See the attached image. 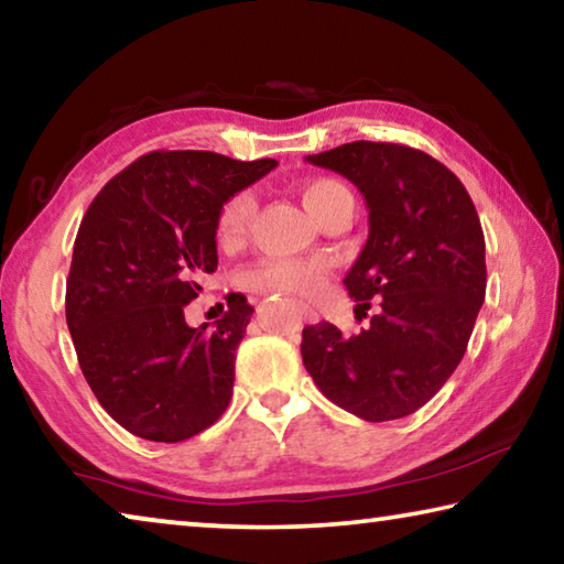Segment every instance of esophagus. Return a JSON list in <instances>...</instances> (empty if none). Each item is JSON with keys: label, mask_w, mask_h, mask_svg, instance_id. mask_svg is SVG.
<instances>
[{"label": "esophagus", "mask_w": 564, "mask_h": 564, "mask_svg": "<svg viewBox=\"0 0 564 564\" xmlns=\"http://www.w3.org/2000/svg\"><path fill=\"white\" fill-rule=\"evenodd\" d=\"M299 308H301V316L305 323H318V313L313 311L308 303H299Z\"/></svg>", "instance_id": "esophagus-1"}]
</instances>
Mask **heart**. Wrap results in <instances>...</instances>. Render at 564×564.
<instances>
[{"instance_id": "heart-1", "label": "heart", "mask_w": 564, "mask_h": 564, "mask_svg": "<svg viewBox=\"0 0 564 564\" xmlns=\"http://www.w3.org/2000/svg\"><path fill=\"white\" fill-rule=\"evenodd\" d=\"M336 188H343V186L333 178H316L311 181V184H305L303 204L308 208V214L316 212L323 198ZM251 216H253V196L248 194V191H241V194L228 198L216 221L218 243L234 246L236 241H241ZM323 275H326V263L316 259H308V261L265 259L261 263H256L253 269L246 273V283L251 285L253 291H261V293L305 295L318 289Z\"/></svg>"}]
</instances>
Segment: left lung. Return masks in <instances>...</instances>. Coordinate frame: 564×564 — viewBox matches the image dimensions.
Instances as JSON below:
<instances>
[{
  "label": "left lung",
  "instance_id": "left-lung-1",
  "mask_svg": "<svg viewBox=\"0 0 564 564\" xmlns=\"http://www.w3.org/2000/svg\"><path fill=\"white\" fill-rule=\"evenodd\" d=\"M356 184L368 206V241L346 289L366 316L358 336L328 321L303 328L301 356L321 393L368 423L423 408L463 360L485 301V236L451 169L425 151L352 141L305 156Z\"/></svg>",
  "mask_w": 564,
  "mask_h": 564
}]
</instances>
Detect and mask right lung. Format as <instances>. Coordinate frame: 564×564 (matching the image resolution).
<instances>
[{
    "label": "right lung",
    "instance_id": "obj_1",
    "mask_svg": "<svg viewBox=\"0 0 564 564\" xmlns=\"http://www.w3.org/2000/svg\"><path fill=\"white\" fill-rule=\"evenodd\" d=\"M275 159L151 151L113 176L84 214L66 281V326L101 408L129 433L181 443L224 415L253 308L231 301L214 328L184 308L214 273L224 204Z\"/></svg>",
    "mask_w": 564,
    "mask_h": 564
}]
</instances>
